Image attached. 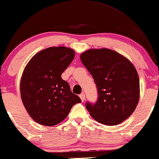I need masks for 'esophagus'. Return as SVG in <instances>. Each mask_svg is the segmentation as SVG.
Masks as SVG:
<instances>
[{
  "label": "esophagus",
  "instance_id": "esophagus-1",
  "mask_svg": "<svg viewBox=\"0 0 159 159\" xmlns=\"http://www.w3.org/2000/svg\"><path fill=\"white\" fill-rule=\"evenodd\" d=\"M79 97H80V98H81V100L82 101H84L85 100V95H84V93H81V94L79 95Z\"/></svg>",
  "mask_w": 159,
  "mask_h": 159
}]
</instances>
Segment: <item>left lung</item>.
Wrapping results in <instances>:
<instances>
[{"label": "left lung", "mask_w": 159, "mask_h": 159, "mask_svg": "<svg viewBox=\"0 0 159 159\" xmlns=\"http://www.w3.org/2000/svg\"><path fill=\"white\" fill-rule=\"evenodd\" d=\"M98 88L95 104H86L93 119L117 125L133 114L140 97L139 77L131 61L112 49H90L80 56Z\"/></svg>", "instance_id": "left-lung-1"}]
</instances>
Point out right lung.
I'll list each match as a JSON object with an SVG mask.
<instances>
[{
    "label": "right lung",
    "mask_w": 159,
    "mask_h": 159,
    "mask_svg": "<svg viewBox=\"0 0 159 159\" xmlns=\"http://www.w3.org/2000/svg\"><path fill=\"white\" fill-rule=\"evenodd\" d=\"M74 57L71 48L52 47L36 53L25 66L20 96L28 114L39 124L56 125L66 118L73 105L81 102L61 78Z\"/></svg>",
    "instance_id": "right-lung-1"
}]
</instances>
